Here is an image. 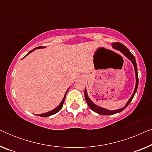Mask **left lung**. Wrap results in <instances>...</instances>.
Instances as JSON below:
<instances>
[{"instance_id": "1", "label": "left lung", "mask_w": 152, "mask_h": 152, "mask_svg": "<svg viewBox=\"0 0 152 152\" xmlns=\"http://www.w3.org/2000/svg\"><path fill=\"white\" fill-rule=\"evenodd\" d=\"M112 47L115 50H119L121 52V53L123 54V55L125 56L126 58H128L131 61H132V63L133 64V65H134V70H135V73H136V86H135V89H134V93H133V94L132 95V97H130V99H129L127 102L124 106V107L121 108V109H117V110H115V111H110V110H108V109H106L104 108H102V107H99V106H97L96 104H95L93 102L92 100L89 98L88 94H87V92H86V89L85 88V91H84V96H85V99H86V101L87 104H88V107H90V109L93 111L95 113L99 114V115H113V114H115L117 113H120V112H121L123 111V110L125 109V108L127 107V106L129 104V103L132 102V99L134 98V96L135 95V93H136L137 91V88H138V70H137V65H136V59H135V57L134 56L132 55V53H130V51L127 48H126L125 45L122 44L121 43H118V42H115V43H112Z\"/></svg>"}]
</instances>
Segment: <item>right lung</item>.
I'll return each instance as SVG.
<instances>
[{"mask_svg": "<svg viewBox=\"0 0 152 152\" xmlns=\"http://www.w3.org/2000/svg\"><path fill=\"white\" fill-rule=\"evenodd\" d=\"M45 47H43V46H39V47H37V48H35L34 49H33V50H32L31 51H30L29 52V53L27 54V55L25 56L24 57H26L27 55H28L30 53H32V52H33L34 50H35L36 49H40V48H44ZM23 57V58H24ZM69 89V88H68ZM68 89L67 91H66V93H65V95H64V98H63V99H62V101L61 102V103L59 104V106H57V107L55 108V109H53V110H52V111H48V112H46V113H42V114H39V115H39V116H41V117H49V116H50V115H54V114H55V113H58V112H59L60 110L61 109V108H62V107H63V104H64V100H65V98H66V93H67V92H68Z\"/></svg>", "mask_w": 152, "mask_h": 152, "instance_id": "add662e5", "label": "right lung"}]
</instances>
